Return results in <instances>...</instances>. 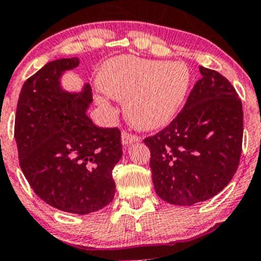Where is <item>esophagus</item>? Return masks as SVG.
<instances>
[{"instance_id": "esophagus-1", "label": "esophagus", "mask_w": 261, "mask_h": 261, "mask_svg": "<svg viewBox=\"0 0 261 261\" xmlns=\"http://www.w3.org/2000/svg\"><path fill=\"white\" fill-rule=\"evenodd\" d=\"M141 141V138L137 136H133V134L128 133V132H123L122 133V144L123 146H129L132 143H136V142Z\"/></svg>"}]
</instances>
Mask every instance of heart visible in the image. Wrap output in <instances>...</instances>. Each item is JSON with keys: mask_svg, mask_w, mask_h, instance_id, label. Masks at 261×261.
<instances>
[{"mask_svg": "<svg viewBox=\"0 0 261 261\" xmlns=\"http://www.w3.org/2000/svg\"><path fill=\"white\" fill-rule=\"evenodd\" d=\"M101 90L125 104V115L133 127L154 130L170 124L177 115L191 84L184 63L143 60L122 56L109 60L99 74ZM100 106L107 101L96 98Z\"/></svg>", "mask_w": 261, "mask_h": 261, "instance_id": "heart-1", "label": "heart"}]
</instances>
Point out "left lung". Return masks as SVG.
<instances>
[{
	"mask_svg": "<svg viewBox=\"0 0 261 261\" xmlns=\"http://www.w3.org/2000/svg\"><path fill=\"white\" fill-rule=\"evenodd\" d=\"M181 113L168 127L144 139L157 195L166 202L191 206L229 185L243 144V104L220 72L200 66Z\"/></svg>",
	"mask_w": 261,
	"mask_h": 261,
	"instance_id": "left-lung-1",
	"label": "left lung"
}]
</instances>
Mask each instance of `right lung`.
<instances>
[{"mask_svg": "<svg viewBox=\"0 0 261 261\" xmlns=\"http://www.w3.org/2000/svg\"><path fill=\"white\" fill-rule=\"evenodd\" d=\"M79 59H58L22 85L15 120L21 170L32 190L58 210L87 215L106 207L115 193L112 177L122 157L118 128H99L87 112L90 84L79 93L61 85Z\"/></svg>", "mask_w": 261, "mask_h": 261, "instance_id": "add662e5", "label": "right lung"}]
</instances>
